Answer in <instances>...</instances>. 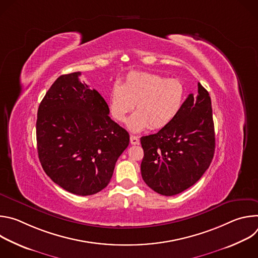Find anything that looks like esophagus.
Returning a JSON list of instances; mask_svg holds the SVG:
<instances>
[{"label":"esophagus","instance_id":"34e87169","mask_svg":"<svg viewBox=\"0 0 258 258\" xmlns=\"http://www.w3.org/2000/svg\"><path fill=\"white\" fill-rule=\"evenodd\" d=\"M130 140H131V144L132 145H139L140 144V140H139V138L138 137H136V136H131L130 137Z\"/></svg>","mask_w":258,"mask_h":258}]
</instances>
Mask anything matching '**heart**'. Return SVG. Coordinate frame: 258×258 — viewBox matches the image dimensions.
<instances>
[{"label":"heart","instance_id":"heart-1","mask_svg":"<svg viewBox=\"0 0 258 258\" xmlns=\"http://www.w3.org/2000/svg\"><path fill=\"white\" fill-rule=\"evenodd\" d=\"M186 98V89L177 79H166L157 73L131 71L115 84L108 98L111 117L121 123L136 108L127 122L133 133L146 128L161 130L179 113Z\"/></svg>","mask_w":258,"mask_h":258}]
</instances>
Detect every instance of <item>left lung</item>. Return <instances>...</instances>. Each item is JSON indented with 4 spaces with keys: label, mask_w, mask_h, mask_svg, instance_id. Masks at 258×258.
Returning a JSON list of instances; mask_svg holds the SVG:
<instances>
[{
    "label": "left lung",
    "mask_w": 258,
    "mask_h": 258,
    "mask_svg": "<svg viewBox=\"0 0 258 258\" xmlns=\"http://www.w3.org/2000/svg\"><path fill=\"white\" fill-rule=\"evenodd\" d=\"M141 172L153 191L173 196L192 187L209 167L215 149L211 100L198 84L177 116L157 134L141 138Z\"/></svg>",
    "instance_id": "1"
}]
</instances>
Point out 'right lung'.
Returning a JSON list of instances; mask_svg holds the SVG:
<instances>
[{
    "label": "right lung",
    "instance_id": "right-lung-1",
    "mask_svg": "<svg viewBox=\"0 0 258 258\" xmlns=\"http://www.w3.org/2000/svg\"><path fill=\"white\" fill-rule=\"evenodd\" d=\"M81 72L59 77L42 100L36 119L41 164L58 186L80 196L103 190L130 144L109 117L103 97L82 84Z\"/></svg>",
    "mask_w": 258,
    "mask_h": 258
}]
</instances>
